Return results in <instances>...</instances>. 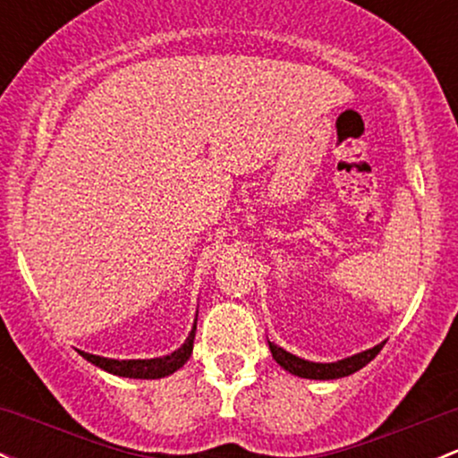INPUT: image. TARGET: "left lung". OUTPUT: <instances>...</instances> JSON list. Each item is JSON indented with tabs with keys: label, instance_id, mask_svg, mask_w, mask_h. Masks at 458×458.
Masks as SVG:
<instances>
[{
	"label": "left lung",
	"instance_id": "obj_1",
	"mask_svg": "<svg viewBox=\"0 0 458 458\" xmlns=\"http://www.w3.org/2000/svg\"><path fill=\"white\" fill-rule=\"evenodd\" d=\"M269 350H271V356L276 359V363H278L283 369L289 371V374L300 376V378H310V380H335V378H344V376H350L354 374V371H359L360 368H365V365H368L371 359H376V354L383 350V344L374 345V348L365 352H359V354L354 356H348V359L336 360V363H313V360H304L300 359V356L291 354V352L278 348V345H274L271 341H269Z\"/></svg>",
	"mask_w": 458,
	"mask_h": 458
}]
</instances>
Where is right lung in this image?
Masks as SVG:
<instances>
[{"mask_svg":"<svg viewBox=\"0 0 458 458\" xmlns=\"http://www.w3.org/2000/svg\"><path fill=\"white\" fill-rule=\"evenodd\" d=\"M195 324H198V319H195ZM195 324H193V330H191L187 336V341H184L178 350L167 356H158V359L117 360V359H106V356L89 354V352H80V354H82L89 363L98 365L99 369L108 371V374H114V376H123V378H143V380L165 378V376L178 371L189 360L191 352H193Z\"/></svg>","mask_w":458,"mask_h":458,"instance_id":"right-lung-1","label":"right lung"}]
</instances>
